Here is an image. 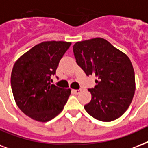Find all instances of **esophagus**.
<instances>
[{"label": "esophagus", "instance_id": "1", "mask_svg": "<svg viewBox=\"0 0 148 148\" xmlns=\"http://www.w3.org/2000/svg\"><path fill=\"white\" fill-rule=\"evenodd\" d=\"M73 92L75 93V94H79L80 92H81V90H73Z\"/></svg>", "mask_w": 148, "mask_h": 148}]
</instances>
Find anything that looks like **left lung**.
<instances>
[{"instance_id": "left-lung-1", "label": "left lung", "mask_w": 148, "mask_h": 148, "mask_svg": "<svg viewBox=\"0 0 148 148\" xmlns=\"http://www.w3.org/2000/svg\"><path fill=\"white\" fill-rule=\"evenodd\" d=\"M76 63L97 85L89 89L92 99L84 108L98 121L110 122L125 113L135 92V75L128 56L101 38L73 45Z\"/></svg>"}]
</instances>
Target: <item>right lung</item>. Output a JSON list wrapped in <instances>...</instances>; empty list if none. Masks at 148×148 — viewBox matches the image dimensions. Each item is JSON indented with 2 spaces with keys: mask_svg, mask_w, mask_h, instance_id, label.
<instances>
[{
  "mask_svg": "<svg viewBox=\"0 0 148 148\" xmlns=\"http://www.w3.org/2000/svg\"><path fill=\"white\" fill-rule=\"evenodd\" d=\"M71 42H44L35 45L16 61L11 84L16 103L35 121L47 122L61 113L71 93L51 84L59 61Z\"/></svg>",
  "mask_w": 148,
  "mask_h": 148,
  "instance_id": "1",
  "label": "right lung"
}]
</instances>
